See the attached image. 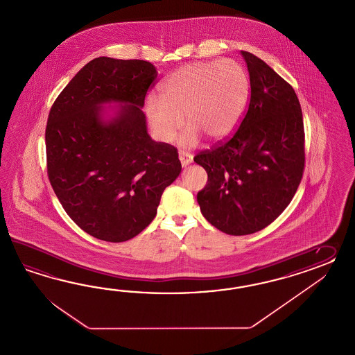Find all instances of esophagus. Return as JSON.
Here are the masks:
<instances>
[{
    "mask_svg": "<svg viewBox=\"0 0 355 355\" xmlns=\"http://www.w3.org/2000/svg\"><path fill=\"white\" fill-rule=\"evenodd\" d=\"M180 162L182 164V166H187L189 164L192 163V156L189 153H180Z\"/></svg>",
    "mask_w": 355,
    "mask_h": 355,
    "instance_id": "esophagus-1",
    "label": "esophagus"
}]
</instances>
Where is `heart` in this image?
I'll list each match as a JSON object with an SVG mask.
<instances>
[{
    "instance_id": "1",
    "label": "heart",
    "mask_w": 355,
    "mask_h": 355,
    "mask_svg": "<svg viewBox=\"0 0 355 355\" xmlns=\"http://www.w3.org/2000/svg\"><path fill=\"white\" fill-rule=\"evenodd\" d=\"M250 77L232 59L195 62L174 71L160 87V98L148 96L144 112L156 139L171 144L189 129L183 147H195L202 137L218 142L238 128L250 98Z\"/></svg>"
}]
</instances>
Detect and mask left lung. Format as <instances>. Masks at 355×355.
<instances>
[{
    "instance_id": "1",
    "label": "left lung",
    "mask_w": 355,
    "mask_h": 355,
    "mask_svg": "<svg viewBox=\"0 0 355 355\" xmlns=\"http://www.w3.org/2000/svg\"><path fill=\"white\" fill-rule=\"evenodd\" d=\"M250 101L226 144L195 156L208 182L198 193L205 220L229 235H248L278 218L297 191L305 165L302 111L293 87L259 58L240 51Z\"/></svg>"
}]
</instances>
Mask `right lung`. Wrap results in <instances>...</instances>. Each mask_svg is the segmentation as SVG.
I'll return each mask as SVG.
<instances>
[{
	"label": "right lung",
	"instance_id": "right-lung-1",
	"mask_svg": "<svg viewBox=\"0 0 355 355\" xmlns=\"http://www.w3.org/2000/svg\"><path fill=\"white\" fill-rule=\"evenodd\" d=\"M156 77L146 60L96 58L50 110L49 181L68 216L96 239L137 236L182 169L177 148L155 142L147 132L142 108Z\"/></svg>",
	"mask_w": 355,
	"mask_h": 355
}]
</instances>
